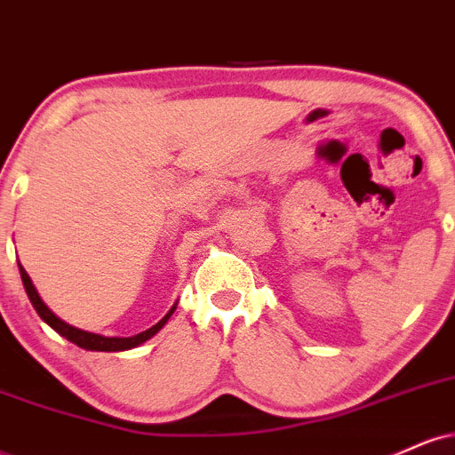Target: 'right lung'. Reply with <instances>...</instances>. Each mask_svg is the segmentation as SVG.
<instances>
[{"instance_id":"right-lung-1","label":"right lung","mask_w":455,"mask_h":455,"mask_svg":"<svg viewBox=\"0 0 455 455\" xmlns=\"http://www.w3.org/2000/svg\"><path fill=\"white\" fill-rule=\"evenodd\" d=\"M19 271H20V280H23V286H25V293H28L31 306L36 307V312H38V316L43 318L49 327H53L60 336H64L66 340H70L72 344H76V347L85 348V351H107V353H115V351H128V348H134L139 347V344H143L145 340H149L151 336H156V333L160 331L162 327L166 325V321H169L171 315L175 312L177 304L171 307L169 312H166L164 318H162L160 323H156L154 327L145 329V331L137 333V336H130V338H107V336H100V333H92V331H85V329H78V327H72L68 325L66 321H61L60 316L55 315V312H51V307L44 304L43 297L38 295V291H36L34 282L28 275V271L23 269V265H19Z\"/></svg>"}]
</instances>
